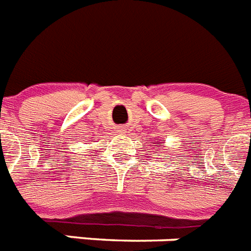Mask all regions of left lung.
<instances>
[{
    "mask_svg": "<svg viewBox=\"0 0 251 251\" xmlns=\"http://www.w3.org/2000/svg\"><path fill=\"white\" fill-rule=\"evenodd\" d=\"M152 143H156V145H157V146H158V142H152Z\"/></svg>",
    "mask_w": 251,
    "mask_h": 251,
    "instance_id": "left-lung-1",
    "label": "left lung"
}]
</instances>
